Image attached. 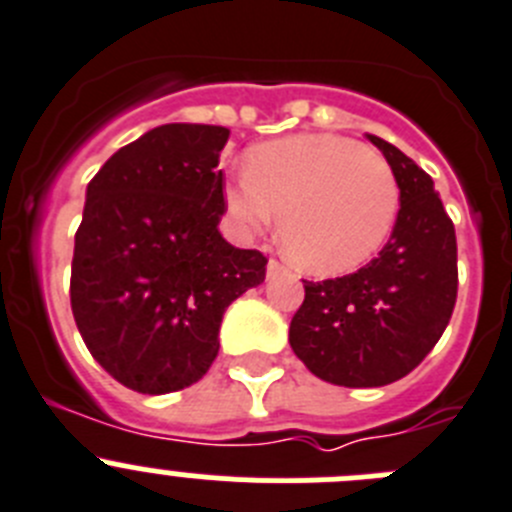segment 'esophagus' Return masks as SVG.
Here are the masks:
<instances>
[{
  "instance_id": "34e87169",
  "label": "esophagus",
  "mask_w": 512,
  "mask_h": 512,
  "mask_svg": "<svg viewBox=\"0 0 512 512\" xmlns=\"http://www.w3.org/2000/svg\"><path fill=\"white\" fill-rule=\"evenodd\" d=\"M283 270H285V267L280 265L278 260H267V278H275V275H280Z\"/></svg>"
}]
</instances>
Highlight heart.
<instances>
[{"instance_id": "1", "label": "heart", "mask_w": 512, "mask_h": 512, "mask_svg": "<svg viewBox=\"0 0 512 512\" xmlns=\"http://www.w3.org/2000/svg\"><path fill=\"white\" fill-rule=\"evenodd\" d=\"M222 201L239 237H260L275 214L285 255L313 275L365 265L390 237L400 186L388 158L339 135H293L255 145Z\"/></svg>"}]
</instances>
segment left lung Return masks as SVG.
<instances>
[{
  "mask_svg": "<svg viewBox=\"0 0 512 512\" xmlns=\"http://www.w3.org/2000/svg\"><path fill=\"white\" fill-rule=\"evenodd\" d=\"M393 165L400 211L380 255L357 273L308 283L290 347L316 377L380 388L423 362L457 301V237L434 181L395 145L367 135Z\"/></svg>",
  "mask_w": 512,
  "mask_h": 512,
  "instance_id": "obj_1",
  "label": "left lung"
}]
</instances>
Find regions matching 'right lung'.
<instances>
[{
	"label": "right lung",
	"instance_id": "obj_1",
	"mask_svg": "<svg viewBox=\"0 0 512 512\" xmlns=\"http://www.w3.org/2000/svg\"><path fill=\"white\" fill-rule=\"evenodd\" d=\"M227 140L216 124H163L119 147L86 186L73 319L124 388L165 395L199 382L229 303L265 280V255L219 232Z\"/></svg>",
	"mask_w": 512,
	"mask_h": 512
}]
</instances>
